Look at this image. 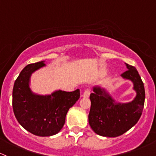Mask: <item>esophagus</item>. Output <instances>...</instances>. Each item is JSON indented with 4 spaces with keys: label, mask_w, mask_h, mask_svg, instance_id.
<instances>
[{
    "label": "esophagus",
    "mask_w": 156,
    "mask_h": 156,
    "mask_svg": "<svg viewBox=\"0 0 156 156\" xmlns=\"http://www.w3.org/2000/svg\"><path fill=\"white\" fill-rule=\"evenodd\" d=\"M90 90L87 89V90H84V92H83L82 96H83V98H89L90 97Z\"/></svg>",
    "instance_id": "esophagus-1"
}]
</instances>
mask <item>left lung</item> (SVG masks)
Returning a JSON list of instances; mask_svg holds the SVG:
<instances>
[{"mask_svg": "<svg viewBox=\"0 0 156 156\" xmlns=\"http://www.w3.org/2000/svg\"><path fill=\"white\" fill-rule=\"evenodd\" d=\"M126 66L127 70L121 76L133 82L136 95L132 101H115L107 90L98 86L93 87V92L90 94L89 124L99 136L117 137L123 135L136 125L142 114L145 100L144 83L136 67L127 64Z\"/></svg>", "mask_w": 156, "mask_h": 156, "instance_id": "8db88e82", "label": "left lung"}]
</instances>
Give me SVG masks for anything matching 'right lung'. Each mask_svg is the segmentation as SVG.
Returning <instances> with one entry per match:
<instances>
[{
	"mask_svg": "<svg viewBox=\"0 0 156 156\" xmlns=\"http://www.w3.org/2000/svg\"><path fill=\"white\" fill-rule=\"evenodd\" d=\"M45 61L28 64L15 80L12 91V107L18 123L37 136L57 134L64 125L66 113L80 98V90H56L50 95H37L31 90L30 77L46 66Z\"/></svg>",
	"mask_w": 156,
	"mask_h": 156,
	"instance_id": "obj_1",
	"label": "right lung"
}]
</instances>
